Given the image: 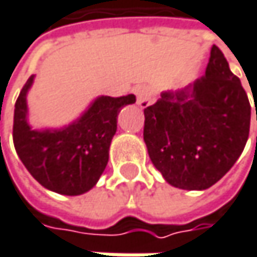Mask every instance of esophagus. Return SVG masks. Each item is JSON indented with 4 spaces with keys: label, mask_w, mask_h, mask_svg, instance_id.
I'll use <instances>...</instances> for the list:
<instances>
[{
    "label": "esophagus",
    "mask_w": 257,
    "mask_h": 257,
    "mask_svg": "<svg viewBox=\"0 0 257 257\" xmlns=\"http://www.w3.org/2000/svg\"><path fill=\"white\" fill-rule=\"evenodd\" d=\"M135 95H137V103L141 108H146L147 105L152 103L153 94L152 89L149 86H137L135 88Z\"/></svg>",
    "instance_id": "34e87169"
}]
</instances>
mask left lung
<instances>
[{"label":"left lung","instance_id":"8db88e82","mask_svg":"<svg viewBox=\"0 0 257 257\" xmlns=\"http://www.w3.org/2000/svg\"><path fill=\"white\" fill-rule=\"evenodd\" d=\"M144 116L153 165L182 190L216 184L243 153L250 131L247 94L216 45L206 75L182 89L163 92L144 108Z\"/></svg>","mask_w":257,"mask_h":257}]
</instances>
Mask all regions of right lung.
Wrapping results in <instances>:
<instances>
[{"instance_id":"obj_1","label":"right lung","mask_w":257,"mask_h":257,"mask_svg":"<svg viewBox=\"0 0 257 257\" xmlns=\"http://www.w3.org/2000/svg\"><path fill=\"white\" fill-rule=\"evenodd\" d=\"M32 81L34 76L23 85L14 105V149L42 187L64 196L83 194L104 172L117 114L123 105L135 103V95L100 97L73 125L34 131L26 122V92Z\"/></svg>"}]
</instances>
